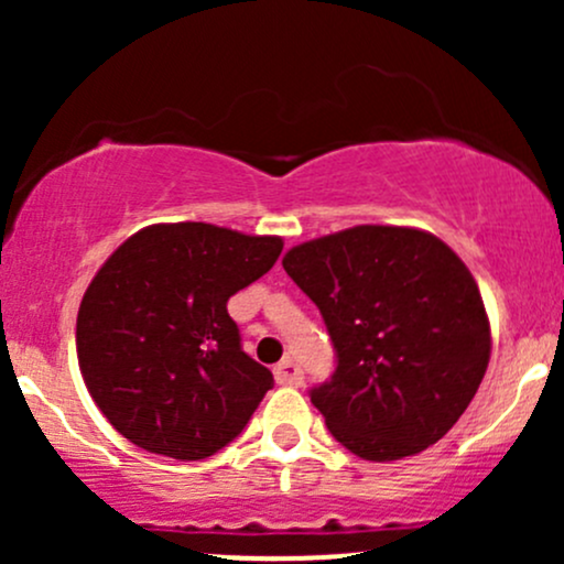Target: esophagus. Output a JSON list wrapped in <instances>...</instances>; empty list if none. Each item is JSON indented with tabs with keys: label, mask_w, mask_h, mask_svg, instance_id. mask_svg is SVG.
Segmentation results:
<instances>
[{
	"label": "esophagus",
	"mask_w": 564,
	"mask_h": 564,
	"mask_svg": "<svg viewBox=\"0 0 564 564\" xmlns=\"http://www.w3.org/2000/svg\"><path fill=\"white\" fill-rule=\"evenodd\" d=\"M273 373H275L278 384H286V387H300L302 379H304L302 368L296 366L291 358H283L281 364H278V366L273 368Z\"/></svg>",
	"instance_id": "1"
}]
</instances>
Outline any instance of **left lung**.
<instances>
[{"label":"left lung","instance_id":"left-lung-1","mask_svg":"<svg viewBox=\"0 0 564 564\" xmlns=\"http://www.w3.org/2000/svg\"><path fill=\"white\" fill-rule=\"evenodd\" d=\"M283 270L318 304L336 349L310 400L366 462L435 445L488 371L490 323L469 268L432 232L355 225L286 251Z\"/></svg>","mask_w":564,"mask_h":564}]
</instances>
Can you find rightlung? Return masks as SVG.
<instances>
[{"mask_svg":"<svg viewBox=\"0 0 564 564\" xmlns=\"http://www.w3.org/2000/svg\"><path fill=\"white\" fill-rule=\"evenodd\" d=\"M278 236L161 223L97 270L76 318L84 384L148 453L198 462L241 435L273 373L241 349L228 300L273 268Z\"/></svg>","mask_w":564,"mask_h":564,"instance_id":"add662e5","label":"right lung"}]
</instances>
